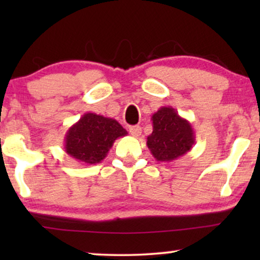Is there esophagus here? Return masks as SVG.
Wrapping results in <instances>:
<instances>
[{"label": "esophagus", "mask_w": 260, "mask_h": 260, "mask_svg": "<svg viewBox=\"0 0 260 260\" xmlns=\"http://www.w3.org/2000/svg\"><path fill=\"white\" fill-rule=\"evenodd\" d=\"M129 133L131 134V136L140 137L141 134H142V129L140 126H130L129 127Z\"/></svg>", "instance_id": "obj_1"}]
</instances>
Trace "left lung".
<instances>
[{
    "label": "left lung",
    "instance_id": "1",
    "mask_svg": "<svg viewBox=\"0 0 260 260\" xmlns=\"http://www.w3.org/2000/svg\"><path fill=\"white\" fill-rule=\"evenodd\" d=\"M151 120L152 134L148 136L147 145L156 161L173 162L193 148L195 135L191 124L172 106H162Z\"/></svg>",
    "mask_w": 260,
    "mask_h": 260
}]
</instances>
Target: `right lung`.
<instances>
[{
  "mask_svg": "<svg viewBox=\"0 0 260 260\" xmlns=\"http://www.w3.org/2000/svg\"><path fill=\"white\" fill-rule=\"evenodd\" d=\"M126 135L116 119L86 112L67 130L65 151L78 162L95 165L106 157L117 138Z\"/></svg>",
  "mask_w": 260,
  "mask_h": 260,
  "instance_id": "1",
  "label": "right lung"
}]
</instances>
